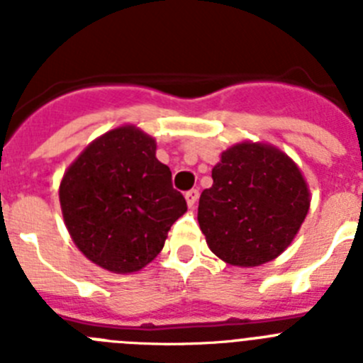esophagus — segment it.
Returning a JSON list of instances; mask_svg holds the SVG:
<instances>
[{"label":"esophagus","instance_id":"obj_1","mask_svg":"<svg viewBox=\"0 0 363 363\" xmlns=\"http://www.w3.org/2000/svg\"><path fill=\"white\" fill-rule=\"evenodd\" d=\"M198 198H200V191H198V189H191V191L185 192V200H187L189 207H194L198 201Z\"/></svg>","mask_w":363,"mask_h":363}]
</instances>
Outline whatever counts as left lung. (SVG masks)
I'll return each mask as SVG.
<instances>
[{
    "label": "left lung",
    "instance_id": "8db88e82",
    "mask_svg": "<svg viewBox=\"0 0 363 363\" xmlns=\"http://www.w3.org/2000/svg\"><path fill=\"white\" fill-rule=\"evenodd\" d=\"M300 169L274 147L238 143L221 154L198 221L211 251L238 267H256L287 249L309 211Z\"/></svg>",
    "mask_w": 363,
    "mask_h": 363
}]
</instances>
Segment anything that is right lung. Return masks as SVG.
<instances>
[{
    "instance_id": "obj_1",
    "label": "right lung",
    "mask_w": 363,
    "mask_h": 363,
    "mask_svg": "<svg viewBox=\"0 0 363 363\" xmlns=\"http://www.w3.org/2000/svg\"><path fill=\"white\" fill-rule=\"evenodd\" d=\"M65 225L86 258L112 272H134L163 249L187 211L156 142L127 125L108 130L67 169L60 185Z\"/></svg>"
}]
</instances>
